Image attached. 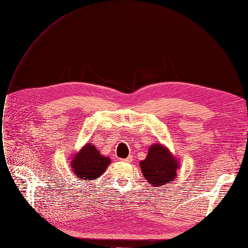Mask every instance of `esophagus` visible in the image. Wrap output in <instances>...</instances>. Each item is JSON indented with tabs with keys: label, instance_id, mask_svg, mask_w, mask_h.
Listing matches in <instances>:
<instances>
[{
	"label": "esophagus",
	"instance_id": "34e87169",
	"mask_svg": "<svg viewBox=\"0 0 248 248\" xmlns=\"http://www.w3.org/2000/svg\"><path fill=\"white\" fill-rule=\"evenodd\" d=\"M124 162H132L133 161V156L132 155H129V156H127L126 158H124V159H122Z\"/></svg>",
	"mask_w": 248,
	"mask_h": 248
}]
</instances>
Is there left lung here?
Returning a JSON list of instances; mask_svg holds the SVG:
<instances>
[{
	"instance_id": "8db88e82",
	"label": "left lung",
	"mask_w": 248,
	"mask_h": 248,
	"mask_svg": "<svg viewBox=\"0 0 248 248\" xmlns=\"http://www.w3.org/2000/svg\"><path fill=\"white\" fill-rule=\"evenodd\" d=\"M179 168V159L166 145L160 143L152 144L148 149L147 156L140 162V169L145 180L153 187L172 183L177 177Z\"/></svg>"
}]
</instances>
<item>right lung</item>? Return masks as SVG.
Returning a JSON list of instances; mask_svg holds the SVG:
<instances>
[{
  "instance_id": "right-lung-1",
  "label": "right lung",
  "mask_w": 248,
  "mask_h": 248,
  "mask_svg": "<svg viewBox=\"0 0 248 248\" xmlns=\"http://www.w3.org/2000/svg\"><path fill=\"white\" fill-rule=\"evenodd\" d=\"M110 162L109 157L101 154L96 146L89 142L71 155L70 169L79 180L94 181L103 175Z\"/></svg>"
}]
</instances>
